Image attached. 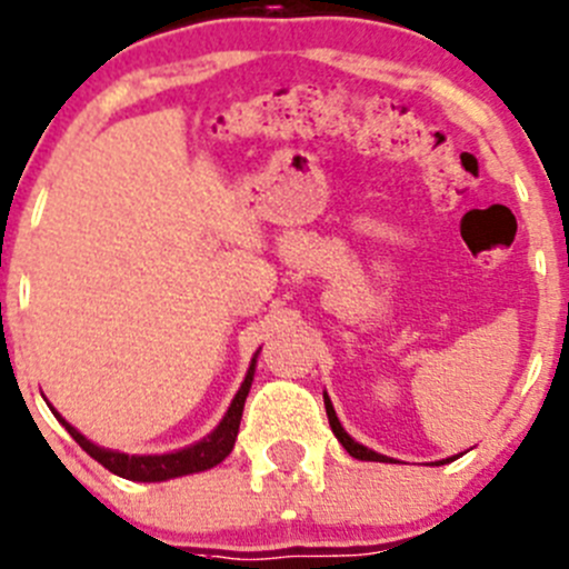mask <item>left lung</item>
<instances>
[{
    "mask_svg": "<svg viewBox=\"0 0 569 569\" xmlns=\"http://www.w3.org/2000/svg\"><path fill=\"white\" fill-rule=\"evenodd\" d=\"M325 410H327V418H330L332 435H336V438L341 440V446L349 451V455L355 457V460H369V462H386V460H388V457H382V455H377V451L366 449V446L355 443V440L349 438L347 432H343V427H341V423H338L336 410H332V405H330V399H327V396H325Z\"/></svg>",
    "mask_w": 569,
    "mask_h": 569,
    "instance_id": "1",
    "label": "left lung"
}]
</instances>
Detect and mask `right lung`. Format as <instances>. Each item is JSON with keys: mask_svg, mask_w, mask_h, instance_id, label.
Masks as SVG:
<instances>
[{"mask_svg": "<svg viewBox=\"0 0 569 569\" xmlns=\"http://www.w3.org/2000/svg\"><path fill=\"white\" fill-rule=\"evenodd\" d=\"M252 375H256V358H252L248 377H244L242 388L239 393L233 396L231 407H228L226 418L220 421V427L209 435L200 443L189 446V449L176 451V455H157V457H129L120 455V451H109V449H99V446L90 443L84 435H79L77 429L71 427L68 421H62V427L68 429L73 440L93 457L96 462L104 465L107 470H112L114 476H123V479L131 481H164V479H176V476H187V473H198V470L214 468L217 462L226 460L233 449V440L239 435V421H242V410H244V399H248L250 386H252Z\"/></svg>", "mask_w": 569, "mask_h": 569, "instance_id": "right-lung-1", "label": "right lung"}]
</instances>
